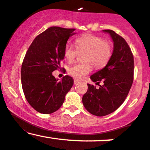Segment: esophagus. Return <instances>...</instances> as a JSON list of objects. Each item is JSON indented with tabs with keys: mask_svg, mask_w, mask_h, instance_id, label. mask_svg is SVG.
<instances>
[{
	"mask_svg": "<svg viewBox=\"0 0 150 150\" xmlns=\"http://www.w3.org/2000/svg\"><path fill=\"white\" fill-rule=\"evenodd\" d=\"M79 82H80V81L79 80H74V84H75V85H76V84H77V83H79Z\"/></svg>",
	"mask_w": 150,
	"mask_h": 150,
	"instance_id": "34e87169",
	"label": "esophagus"
}]
</instances>
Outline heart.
<instances>
[{
  "label": "heart",
  "instance_id": "obj_1",
  "mask_svg": "<svg viewBox=\"0 0 150 150\" xmlns=\"http://www.w3.org/2000/svg\"><path fill=\"white\" fill-rule=\"evenodd\" d=\"M75 47L67 44L64 48V57L72 63L78 53H85L83 61L76 63L68 68V73L74 78L80 80L92 71V65L97 69L104 68L112 56V45L103 38L92 34H86L75 39Z\"/></svg>",
  "mask_w": 150,
  "mask_h": 150
}]
</instances>
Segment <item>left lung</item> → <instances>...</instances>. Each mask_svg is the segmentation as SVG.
I'll use <instances>...</instances> for the list:
<instances>
[{
	"instance_id": "8db88e82",
	"label": "left lung",
	"mask_w": 150,
	"mask_h": 150,
	"mask_svg": "<svg viewBox=\"0 0 150 150\" xmlns=\"http://www.w3.org/2000/svg\"><path fill=\"white\" fill-rule=\"evenodd\" d=\"M110 34L113 42V51L111 59L103 69L90 77L93 82L103 85L87 84L88 89L82 97L86 109L94 116H104L113 113L123 103L133 82L134 58L121 36L114 31L104 30Z\"/></svg>"
}]
</instances>
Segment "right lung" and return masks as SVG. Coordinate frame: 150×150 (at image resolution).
Here are the masks:
<instances>
[{
    "mask_svg": "<svg viewBox=\"0 0 150 150\" xmlns=\"http://www.w3.org/2000/svg\"><path fill=\"white\" fill-rule=\"evenodd\" d=\"M75 30L49 27L34 39L26 53L21 68L22 87L26 99L38 112L49 114L59 109L73 87V77L65 75L59 81L52 73L61 70L64 48Z\"/></svg>",
    "mask_w": 150,
    "mask_h": 150,
    "instance_id": "1",
    "label": "right lung"
}]
</instances>
